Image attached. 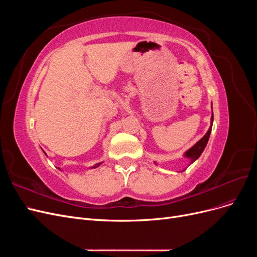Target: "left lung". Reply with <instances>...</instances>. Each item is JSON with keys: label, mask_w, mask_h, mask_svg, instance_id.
Returning a JSON list of instances; mask_svg holds the SVG:
<instances>
[{"label": "left lung", "mask_w": 257, "mask_h": 257, "mask_svg": "<svg viewBox=\"0 0 257 257\" xmlns=\"http://www.w3.org/2000/svg\"><path fill=\"white\" fill-rule=\"evenodd\" d=\"M212 123H213V112H212V116H211V126L209 127L208 132L206 133V135L200 139L199 142H197L195 145H194L191 149H189L188 151L185 152V157L189 158L191 160V163L195 162L199 157L200 154L203 153L204 149L206 148V145L209 141V137H210V133H211V128H212Z\"/></svg>", "instance_id": "left-lung-1"}]
</instances>
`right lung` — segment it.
Listing matches in <instances>:
<instances>
[{
  "label": "right lung",
  "mask_w": 257,
  "mask_h": 257,
  "mask_svg": "<svg viewBox=\"0 0 257 257\" xmlns=\"http://www.w3.org/2000/svg\"><path fill=\"white\" fill-rule=\"evenodd\" d=\"M99 165H100V163H99V164H96V165H95V166H94V167H98V166H99Z\"/></svg>",
  "instance_id": "1"
}]
</instances>
